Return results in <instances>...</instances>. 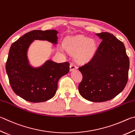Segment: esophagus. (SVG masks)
Segmentation results:
<instances>
[{"label": "esophagus", "instance_id": "34e87169", "mask_svg": "<svg viewBox=\"0 0 135 135\" xmlns=\"http://www.w3.org/2000/svg\"><path fill=\"white\" fill-rule=\"evenodd\" d=\"M77 68V66H76L73 63H71L70 65V71H72L74 70H76Z\"/></svg>", "mask_w": 135, "mask_h": 135}]
</instances>
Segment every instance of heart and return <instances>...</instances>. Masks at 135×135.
<instances>
[{
	"instance_id": "obj_1",
	"label": "heart",
	"mask_w": 135,
	"mask_h": 135,
	"mask_svg": "<svg viewBox=\"0 0 135 135\" xmlns=\"http://www.w3.org/2000/svg\"><path fill=\"white\" fill-rule=\"evenodd\" d=\"M64 46L68 52L75 53L76 61L80 63L89 62L94 57L97 51V44L94 40L83 36H75L67 38ZM63 51V48H60Z\"/></svg>"
}]
</instances>
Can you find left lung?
Masks as SVG:
<instances>
[{
  "label": "left lung",
  "instance_id": "left-lung-1",
  "mask_svg": "<svg viewBox=\"0 0 135 135\" xmlns=\"http://www.w3.org/2000/svg\"><path fill=\"white\" fill-rule=\"evenodd\" d=\"M96 35L102 40L94 57L79 67L83 80L78 91L84 99L103 102L123 91L128 80L129 59L123 43L112 33Z\"/></svg>",
  "mask_w": 135,
  "mask_h": 135
}]
</instances>
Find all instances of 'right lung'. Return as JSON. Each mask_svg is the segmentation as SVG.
Wrapping results in <instances>:
<instances>
[{
  "instance_id": "obj_1",
  "label": "right lung",
  "mask_w": 135,
  "mask_h": 135,
  "mask_svg": "<svg viewBox=\"0 0 135 135\" xmlns=\"http://www.w3.org/2000/svg\"><path fill=\"white\" fill-rule=\"evenodd\" d=\"M56 30H33L25 33L12 44L6 64L10 84L15 93L26 101L46 102L54 96L58 81L70 71L68 62L57 63L47 60L40 67L31 65L28 52L35 40L47 41L56 45Z\"/></svg>"
}]
</instances>
